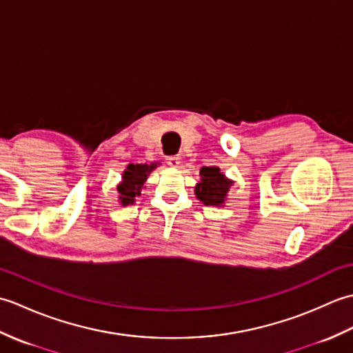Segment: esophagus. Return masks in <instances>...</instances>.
I'll list each match as a JSON object with an SVG mask.
<instances>
[{
	"instance_id": "esophagus-1",
	"label": "esophagus",
	"mask_w": 353,
	"mask_h": 353,
	"mask_svg": "<svg viewBox=\"0 0 353 353\" xmlns=\"http://www.w3.org/2000/svg\"><path fill=\"white\" fill-rule=\"evenodd\" d=\"M167 163L172 168H177L179 165H181V157L179 156H168L167 157Z\"/></svg>"
}]
</instances>
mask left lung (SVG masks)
Here are the masks:
<instances>
[{
    "mask_svg": "<svg viewBox=\"0 0 353 353\" xmlns=\"http://www.w3.org/2000/svg\"><path fill=\"white\" fill-rule=\"evenodd\" d=\"M200 177V183L196 185L197 199L206 206H223L234 182L224 176L219 167H203Z\"/></svg>",
    "mask_w": 353,
    "mask_h": 353,
    "instance_id": "obj_1",
    "label": "left lung"
}]
</instances>
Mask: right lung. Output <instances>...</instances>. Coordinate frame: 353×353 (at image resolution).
I'll return each instance as SVG.
<instances>
[{"mask_svg":"<svg viewBox=\"0 0 353 353\" xmlns=\"http://www.w3.org/2000/svg\"><path fill=\"white\" fill-rule=\"evenodd\" d=\"M157 167V163H130L123 172V181L117 186L121 206H129L134 203V199L141 196V190L144 186L147 177Z\"/></svg>","mask_w":353,"mask_h":353,"instance_id":"1","label":"right lung"}]
</instances>
